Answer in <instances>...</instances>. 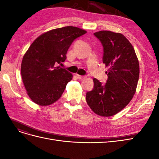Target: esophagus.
Returning a JSON list of instances; mask_svg holds the SVG:
<instances>
[{
  "mask_svg": "<svg viewBox=\"0 0 159 159\" xmlns=\"http://www.w3.org/2000/svg\"><path fill=\"white\" fill-rule=\"evenodd\" d=\"M77 78H78L79 80H84L86 78V77L84 76V75H81L77 74Z\"/></svg>",
  "mask_w": 159,
  "mask_h": 159,
  "instance_id": "obj_1",
  "label": "esophagus"
}]
</instances>
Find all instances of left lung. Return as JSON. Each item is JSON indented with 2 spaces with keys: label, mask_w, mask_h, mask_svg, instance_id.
I'll list each match as a JSON object with an SVG mask.
<instances>
[{
  "label": "left lung",
  "mask_w": 159,
  "mask_h": 159,
  "mask_svg": "<svg viewBox=\"0 0 159 159\" xmlns=\"http://www.w3.org/2000/svg\"><path fill=\"white\" fill-rule=\"evenodd\" d=\"M103 47V62L108 68L107 83L94 78L93 89L86 93V102L93 111L111 117L125 107L135 93L139 64L132 44L121 33L102 30L94 33Z\"/></svg>",
  "instance_id": "left-lung-1"
}]
</instances>
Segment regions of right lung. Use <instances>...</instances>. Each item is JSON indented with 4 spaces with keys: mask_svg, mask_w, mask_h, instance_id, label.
Listing matches in <instances>:
<instances>
[{
    "mask_svg": "<svg viewBox=\"0 0 159 159\" xmlns=\"http://www.w3.org/2000/svg\"><path fill=\"white\" fill-rule=\"evenodd\" d=\"M87 32L75 26L48 31L34 41L21 64L24 85L33 102L47 106L58 100L73 78L57 64L64 62L71 43Z\"/></svg>",
    "mask_w": 159,
    "mask_h": 159,
    "instance_id": "obj_1",
    "label": "right lung"
}]
</instances>
